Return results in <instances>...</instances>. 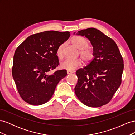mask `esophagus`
Wrapping results in <instances>:
<instances>
[{"mask_svg": "<svg viewBox=\"0 0 135 135\" xmlns=\"http://www.w3.org/2000/svg\"><path fill=\"white\" fill-rule=\"evenodd\" d=\"M67 73H68V74H72V73H73V71L68 70L67 71Z\"/></svg>", "mask_w": 135, "mask_h": 135, "instance_id": "esophagus-1", "label": "esophagus"}]
</instances>
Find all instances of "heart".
Here are the masks:
<instances>
[{"label": "heart", "instance_id": "obj_1", "mask_svg": "<svg viewBox=\"0 0 135 135\" xmlns=\"http://www.w3.org/2000/svg\"><path fill=\"white\" fill-rule=\"evenodd\" d=\"M72 43L74 46L80 50L79 54L82 59L85 62H89L94 57V52L91 49L87 48L89 46V42L87 40L80 36H76L72 40ZM65 44H60L57 48L56 56L59 59L62 58L64 55V49ZM81 65L80 59H66L61 62V68L69 71H73L80 67Z\"/></svg>", "mask_w": 135, "mask_h": 135}]
</instances>
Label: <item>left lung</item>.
Masks as SVG:
<instances>
[{
    "instance_id": "left-lung-1",
    "label": "left lung",
    "mask_w": 135,
    "mask_h": 135,
    "mask_svg": "<svg viewBox=\"0 0 135 135\" xmlns=\"http://www.w3.org/2000/svg\"><path fill=\"white\" fill-rule=\"evenodd\" d=\"M93 47L94 58L86 66L76 71L78 83L74 90L78 99L89 107L107 104L122 82L124 64L117 44L95 28L78 31Z\"/></svg>"
}]
</instances>
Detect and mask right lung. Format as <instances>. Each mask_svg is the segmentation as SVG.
<instances>
[{
    "instance_id": "1",
    "label": "right lung",
    "mask_w": 135,
    "mask_h": 135,
    "mask_svg": "<svg viewBox=\"0 0 135 135\" xmlns=\"http://www.w3.org/2000/svg\"><path fill=\"white\" fill-rule=\"evenodd\" d=\"M69 31H46L31 35L16 49L12 73L22 99L32 105L50 100L66 70L50 71L59 65L57 48L70 37Z\"/></svg>"
}]
</instances>
